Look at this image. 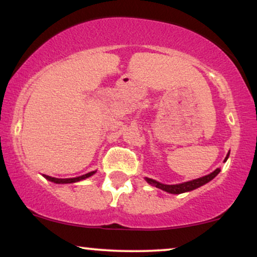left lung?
I'll use <instances>...</instances> for the list:
<instances>
[{
	"mask_svg": "<svg viewBox=\"0 0 257 257\" xmlns=\"http://www.w3.org/2000/svg\"><path fill=\"white\" fill-rule=\"evenodd\" d=\"M228 157H229V153H228V156L225 157L224 162L228 159ZM219 171H221V170L216 169L214 172H211L208 176H204V177L194 179V181H190V182L182 183V184H175V185L162 184V183H159L157 181H153V179H151V178H146V181H148V183H150V184L156 185V188L164 190V191L169 192V194L178 195V194H183V192H186V191H191V190H195V189L199 188V186L206 184V183L211 181V179H214L216 176L218 175Z\"/></svg>",
	"mask_w": 257,
	"mask_h": 257,
	"instance_id": "8db88e82",
	"label": "left lung"
}]
</instances>
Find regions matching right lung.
I'll use <instances>...</instances> for the list:
<instances>
[{"instance_id": "obj_1", "label": "right lung", "mask_w": 257, "mask_h": 257, "mask_svg": "<svg viewBox=\"0 0 257 257\" xmlns=\"http://www.w3.org/2000/svg\"><path fill=\"white\" fill-rule=\"evenodd\" d=\"M94 172L95 171L88 172V173H86V175H82V176H80V177H75V178H54V177H51V176H47V175H43V176H45L46 179H48V181H51V182H54V183H56V184H67V183H75V182L82 181V179H85V178L91 177Z\"/></svg>"}]
</instances>
